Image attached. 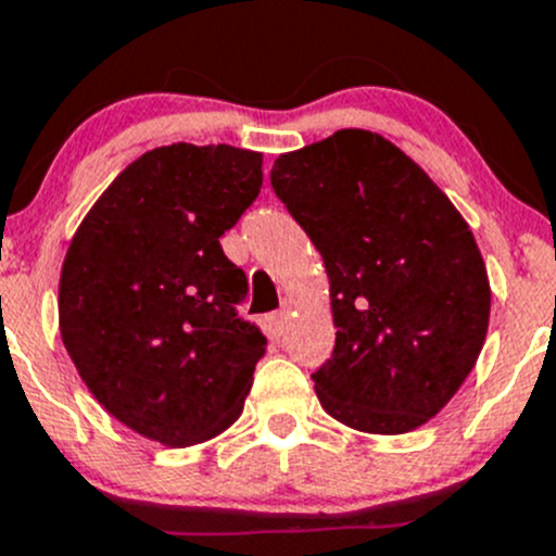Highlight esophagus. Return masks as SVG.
I'll list each match as a JSON object with an SVG mask.
<instances>
[{
    "label": "esophagus",
    "instance_id": "34e87169",
    "mask_svg": "<svg viewBox=\"0 0 556 556\" xmlns=\"http://www.w3.org/2000/svg\"><path fill=\"white\" fill-rule=\"evenodd\" d=\"M288 315L290 309L288 306H282V309H277L271 317H268V326H271V331L277 333V337L285 331V326H288Z\"/></svg>",
    "mask_w": 556,
    "mask_h": 556
}]
</instances>
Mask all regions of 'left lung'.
Masks as SVG:
<instances>
[{
    "label": "left lung",
    "mask_w": 556,
    "mask_h": 556,
    "mask_svg": "<svg viewBox=\"0 0 556 556\" xmlns=\"http://www.w3.org/2000/svg\"><path fill=\"white\" fill-rule=\"evenodd\" d=\"M271 187L326 263L333 353L312 375L344 427L404 434L476 366L492 290L472 230L402 149L369 129L279 154Z\"/></svg>",
    "instance_id": "8db88e82"
}]
</instances>
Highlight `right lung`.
Here are the masks:
<instances>
[{
    "instance_id": "obj_1",
    "label": "right lung",
    "mask_w": 556,
    "mask_h": 556,
    "mask_svg": "<svg viewBox=\"0 0 556 556\" xmlns=\"http://www.w3.org/2000/svg\"><path fill=\"white\" fill-rule=\"evenodd\" d=\"M263 157L160 147L122 170L70 241L59 279L62 342L108 413L181 448L244 409L266 337L236 312L247 274L219 236L263 185Z\"/></svg>"
}]
</instances>
